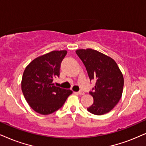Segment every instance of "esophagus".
I'll return each instance as SVG.
<instances>
[{"label":"esophagus","mask_w":146,"mask_h":146,"mask_svg":"<svg viewBox=\"0 0 146 146\" xmlns=\"http://www.w3.org/2000/svg\"><path fill=\"white\" fill-rule=\"evenodd\" d=\"M77 94H79V95H84L85 94L84 92L82 91V90H80V91H79L78 92H77Z\"/></svg>","instance_id":"esophagus-1"}]
</instances>
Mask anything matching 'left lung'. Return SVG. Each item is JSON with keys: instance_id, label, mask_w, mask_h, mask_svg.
Returning a JSON list of instances; mask_svg holds the SVG:
<instances>
[{"instance_id": "1", "label": "left lung", "mask_w": 146, "mask_h": 146, "mask_svg": "<svg viewBox=\"0 0 146 146\" xmlns=\"http://www.w3.org/2000/svg\"><path fill=\"white\" fill-rule=\"evenodd\" d=\"M82 60L90 80L95 79L96 84L90 94L94 102L87 109L96 115L110 112L122 96L124 78L117 62L111 57L91 48L75 51Z\"/></svg>"}]
</instances>
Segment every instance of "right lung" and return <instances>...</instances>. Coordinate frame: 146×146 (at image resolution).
Returning <instances> with one entry per match:
<instances>
[{"label": "right lung", "mask_w": 146, "mask_h": 146, "mask_svg": "<svg viewBox=\"0 0 146 146\" xmlns=\"http://www.w3.org/2000/svg\"><path fill=\"white\" fill-rule=\"evenodd\" d=\"M67 50H53L32 60L21 79V90L29 106L46 115L61 108L72 92L54 86L53 79L60 75V63Z\"/></svg>", "instance_id": "1"}]
</instances>
